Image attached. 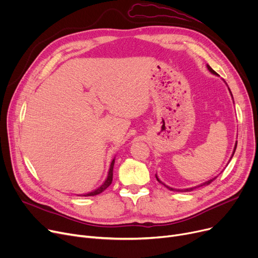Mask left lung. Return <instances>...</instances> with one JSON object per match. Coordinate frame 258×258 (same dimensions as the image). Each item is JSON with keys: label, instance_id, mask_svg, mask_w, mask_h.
I'll use <instances>...</instances> for the list:
<instances>
[{"label": "left lung", "instance_id": "8db88e82", "mask_svg": "<svg viewBox=\"0 0 258 258\" xmlns=\"http://www.w3.org/2000/svg\"><path fill=\"white\" fill-rule=\"evenodd\" d=\"M207 69L212 73V74H214V75H219L218 73H216L212 68L209 66V64H207ZM229 89V88H228ZM229 92H230V94H231V96H232V93H231V91H230V89H229ZM232 99H233V97H232ZM236 145H237V141L235 142V145H234V150H233V153H232V156H231V158H230V160L232 159V157H233V155H234V153H235V150H236ZM230 160H229V162H230ZM216 178L218 177H214V178H212V179H210V180H208V181H206V182H204V183H202V184H200V185H198V186H195V187H190V188H185V189H177V188H172V187H169V186H167L166 184H164L163 182H162L159 178H158V175H157V173H156V179H157V181L159 182V183H161V184H163L166 188H168L169 190H171V191H178V192H188V191H192V190H195V189H197V188H200V187H202V186H206V185H209L211 182H213Z\"/></svg>", "mask_w": 258, "mask_h": 258}]
</instances>
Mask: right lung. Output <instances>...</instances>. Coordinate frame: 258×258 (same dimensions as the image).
<instances>
[{
	"mask_svg": "<svg viewBox=\"0 0 258 258\" xmlns=\"http://www.w3.org/2000/svg\"><path fill=\"white\" fill-rule=\"evenodd\" d=\"M114 164H115V158H114V159H113V161L111 162V165H110V169H108V172H107L106 180L103 182V184H102L100 187H98L97 189H95L94 191H91V192H89V194H85V195H83L84 197L97 196V195L101 194L102 191H104L105 189L112 184V181H113V168H114Z\"/></svg>",
	"mask_w": 258,
	"mask_h": 258,
	"instance_id": "obj_1",
	"label": "right lung"
}]
</instances>
